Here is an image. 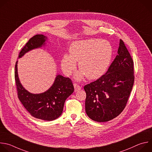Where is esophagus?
<instances>
[{
    "instance_id": "1",
    "label": "esophagus",
    "mask_w": 152,
    "mask_h": 152,
    "mask_svg": "<svg viewBox=\"0 0 152 152\" xmlns=\"http://www.w3.org/2000/svg\"><path fill=\"white\" fill-rule=\"evenodd\" d=\"M74 88H75V92H77V91L80 90L81 89V87L77 84H74Z\"/></svg>"
}]
</instances>
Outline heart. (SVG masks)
I'll list each match as a JSON object with an SVG mask.
<instances>
[{
    "label": "heart",
    "instance_id": "1",
    "mask_svg": "<svg viewBox=\"0 0 152 152\" xmlns=\"http://www.w3.org/2000/svg\"><path fill=\"white\" fill-rule=\"evenodd\" d=\"M69 52L63 56L61 68L66 76H70L78 62L80 71L75 75L78 81L86 76L89 80L101 77L107 71L113 55L111 44L101 39L76 41L71 45Z\"/></svg>",
    "mask_w": 152,
    "mask_h": 152
}]
</instances>
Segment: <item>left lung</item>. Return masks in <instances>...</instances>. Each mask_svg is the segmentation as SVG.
<instances>
[{"mask_svg":"<svg viewBox=\"0 0 152 152\" xmlns=\"http://www.w3.org/2000/svg\"><path fill=\"white\" fill-rule=\"evenodd\" d=\"M117 54L104 75L84 87L86 114L98 122H108L123 111L134 85V62L122 39Z\"/></svg>","mask_w":152,"mask_h":152,"instance_id":"left-lung-1","label":"left lung"}]
</instances>
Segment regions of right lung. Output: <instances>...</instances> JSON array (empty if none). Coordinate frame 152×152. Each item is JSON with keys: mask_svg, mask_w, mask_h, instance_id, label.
<instances>
[{"mask_svg": "<svg viewBox=\"0 0 152 152\" xmlns=\"http://www.w3.org/2000/svg\"><path fill=\"white\" fill-rule=\"evenodd\" d=\"M47 37L43 35H36L30 38L21 49L18 58L26 53L45 45ZM18 60L15 66V80L18 97L24 107L33 117L52 121L62 114L66 99L73 93L74 87L69 78L57 75L52 86L45 92L34 94L30 93L21 84L17 69Z\"/></svg>", "mask_w": 152, "mask_h": 152, "instance_id": "1", "label": "right lung"}]
</instances>
